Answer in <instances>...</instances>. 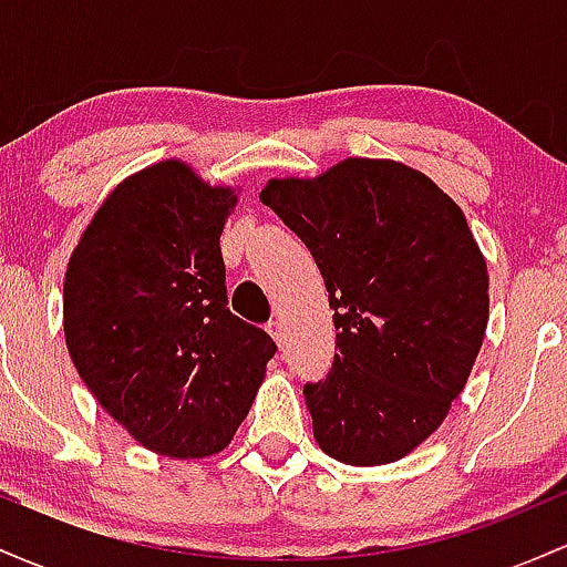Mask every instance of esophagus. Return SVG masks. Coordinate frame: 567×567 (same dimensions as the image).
I'll return each mask as SVG.
<instances>
[{"label":"esophagus","instance_id":"esophagus-1","mask_svg":"<svg viewBox=\"0 0 567 567\" xmlns=\"http://www.w3.org/2000/svg\"><path fill=\"white\" fill-rule=\"evenodd\" d=\"M266 330H269V336L275 338V341L279 343V347H282V343H285V330H282V322H279V320H271L269 324H266Z\"/></svg>","mask_w":567,"mask_h":567}]
</instances>
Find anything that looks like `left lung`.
Instances as JSON below:
<instances>
[{"instance_id": "1", "label": "left lung", "mask_w": 567, "mask_h": 567, "mask_svg": "<svg viewBox=\"0 0 567 567\" xmlns=\"http://www.w3.org/2000/svg\"><path fill=\"white\" fill-rule=\"evenodd\" d=\"M320 266L333 368L306 383L315 440L351 466L392 464L445 421L487 324V266L437 184L389 159H343L261 192Z\"/></svg>"}]
</instances>
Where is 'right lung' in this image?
<instances>
[{
	"label": "right lung",
	"instance_id": "add662e5",
	"mask_svg": "<svg viewBox=\"0 0 567 567\" xmlns=\"http://www.w3.org/2000/svg\"><path fill=\"white\" fill-rule=\"evenodd\" d=\"M234 199L184 162L146 167L109 194L63 282L82 381L143 447L171 458L229 445L277 351L229 311L220 231Z\"/></svg>",
	"mask_w": 567,
	"mask_h": 567
}]
</instances>
